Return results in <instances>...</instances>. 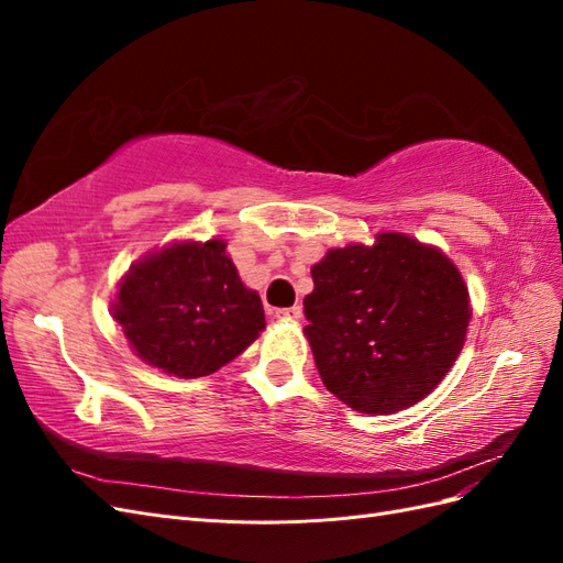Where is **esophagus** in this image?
Returning <instances> with one entry per match:
<instances>
[{"mask_svg": "<svg viewBox=\"0 0 563 563\" xmlns=\"http://www.w3.org/2000/svg\"><path fill=\"white\" fill-rule=\"evenodd\" d=\"M277 317H279V319H286V321H298V319L302 317V310L298 308V305H294V308L277 310Z\"/></svg>", "mask_w": 563, "mask_h": 563, "instance_id": "esophagus-1", "label": "esophagus"}]
</instances>
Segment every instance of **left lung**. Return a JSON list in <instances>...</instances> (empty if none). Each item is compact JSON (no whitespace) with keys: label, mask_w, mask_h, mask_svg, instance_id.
<instances>
[{"label":"left lung","mask_w":563,"mask_h":563,"mask_svg":"<svg viewBox=\"0 0 563 563\" xmlns=\"http://www.w3.org/2000/svg\"><path fill=\"white\" fill-rule=\"evenodd\" d=\"M305 335L323 387L360 413L424 399L465 345L472 305L449 255L404 232L329 249L312 265Z\"/></svg>","instance_id":"1"}]
</instances>
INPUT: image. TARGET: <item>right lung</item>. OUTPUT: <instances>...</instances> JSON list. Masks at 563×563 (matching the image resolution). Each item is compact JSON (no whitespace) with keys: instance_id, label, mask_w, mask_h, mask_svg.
Returning <instances> with one entry per match:
<instances>
[{"instance_id":"add662e5","label":"right lung","mask_w":563,"mask_h":563,"mask_svg":"<svg viewBox=\"0 0 563 563\" xmlns=\"http://www.w3.org/2000/svg\"><path fill=\"white\" fill-rule=\"evenodd\" d=\"M110 310L133 354L176 378L209 376L265 329L261 296L244 286L220 236L143 255L117 282Z\"/></svg>"}]
</instances>
